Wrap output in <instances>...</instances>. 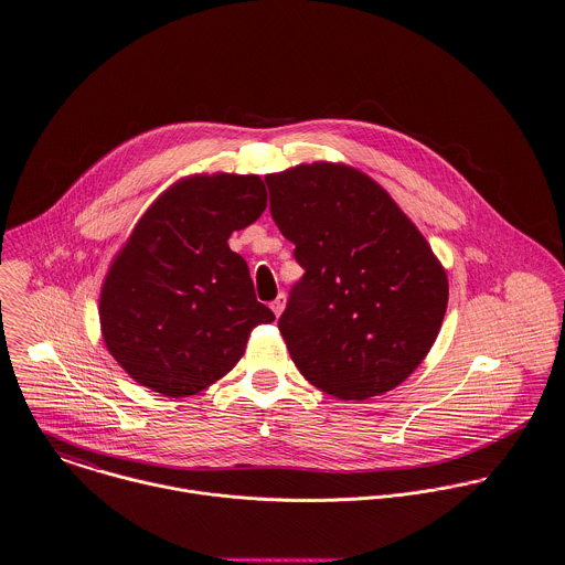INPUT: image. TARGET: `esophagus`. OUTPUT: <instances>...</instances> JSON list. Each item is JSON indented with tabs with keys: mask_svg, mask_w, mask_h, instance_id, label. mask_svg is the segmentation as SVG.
I'll return each mask as SVG.
<instances>
[{
	"mask_svg": "<svg viewBox=\"0 0 565 565\" xmlns=\"http://www.w3.org/2000/svg\"><path fill=\"white\" fill-rule=\"evenodd\" d=\"M284 306H286V297H284V295H279V297L270 303V310L275 312V317H279V315L284 312Z\"/></svg>",
	"mask_w": 565,
	"mask_h": 565,
	"instance_id": "esophagus-1",
	"label": "esophagus"
}]
</instances>
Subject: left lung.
Instances as JSON below:
<instances>
[{"label":"left lung","mask_w":565,"mask_h":565,"mask_svg":"<svg viewBox=\"0 0 565 565\" xmlns=\"http://www.w3.org/2000/svg\"><path fill=\"white\" fill-rule=\"evenodd\" d=\"M266 185L270 216L306 270L279 319L292 362L339 399L393 391L441 330L446 268L388 192L355 168L301 163Z\"/></svg>","instance_id":"obj_1"}]
</instances>
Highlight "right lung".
<instances>
[{"label":"right lung","instance_id":"add662e5","mask_svg":"<svg viewBox=\"0 0 565 565\" xmlns=\"http://www.w3.org/2000/svg\"><path fill=\"white\" fill-rule=\"evenodd\" d=\"M266 210L257 174H196L168 188L115 255L100 292L103 339L119 366L166 397L196 395L242 358L275 315L226 244Z\"/></svg>","mask_w":565,"mask_h":565}]
</instances>
